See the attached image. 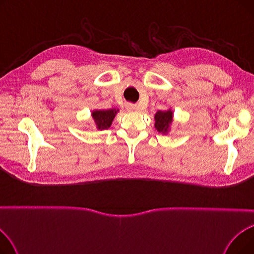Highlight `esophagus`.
I'll use <instances>...</instances> for the list:
<instances>
[{
    "mask_svg": "<svg viewBox=\"0 0 254 254\" xmlns=\"http://www.w3.org/2000/svg\"><path fill=\"white\" fill-rule=\"evenodd\" d=\"M127 109L129 111H138L139 108L136 105H132V104H127Z\"/></svg>",
    "mask_w": 254,
    "mask_h": 254,
    "instance_id": "1",
    "label": "esophagus"
}]
</instances>
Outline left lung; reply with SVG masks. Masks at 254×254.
Here are the masks:
<instances>
[{
    "mask_svg": "<svg viewBox=\"0 0 254 254\" xmlns=\"http://www.w3.org/2000/svg\"><path fill=\"white\" fill-rule=\"evenodd\" d=\"M174 122V112L171 108L165 111L158 110L154 114V127L163 135H168Z\"/></svg>",
    "mask_w": 254,
    "mask_h": 254,
    "instance_id": "8db88e82",
    "label": "left lung"
}]
</instances>
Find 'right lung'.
Here are the masks:
<instances>
[{"label": "right lung", "instance_id": "add662e5", "mask_svg": "<svg viewBox=\"0 0 254 254\" xmlns=\"http://www.w3.org/2000/svg\"><path fill=\"white\" fill-rule=\"evenodd\" d=\"M119 112V109H108V110H98L95 109L91 111V118L93 124L98 130H104L109 128L113 123L116 114Z\"/></svg>", "mask_w": 254, "mask_h": 254}]
</instances>
